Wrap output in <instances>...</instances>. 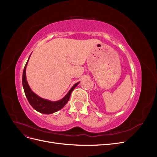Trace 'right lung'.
<instances>
[{"mask_svg": "<svg viewBox=\"0 0 157 157\" xmlns=\"http://www.w3.org/2000/svg\"><path fill=\"white\" fill-rule=\"evenodd\" d=\"M28 61H29V59L27 60V63L25 65L24 69H23L22 84L26 98L28 101L30 103V105L33 107V108H34L36 111L43 114H52L60 110V109H62L65 105V104L68 102L71 92H72L73 90L77 86L79 82L75 84L74 86L71 88V89L69 90V92L67 94V95H66L63 99H61V100L57 101H51L45 99H42L31 91L29 84L27 83V81L26 80L25 70Z\"/></svg>", "mask_w": 157, "mask_h": 157, "instance_id": "right-lung-1", "label": "right lung"}]
</instances>
